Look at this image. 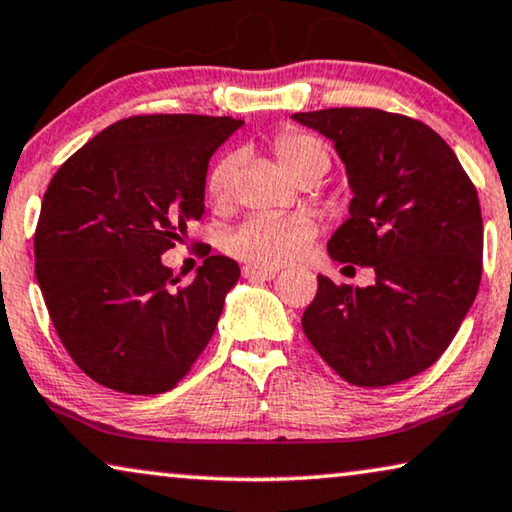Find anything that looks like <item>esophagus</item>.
<instances>
[{
  "label": "esophagus",
  "instance_id": "34e87169",
  "mask_svg": "<svg viewBox=\"0 0 512 512\" xmlns=\"http://www.w3.org/2000/svg\"><path fill=\"white\" fill-rule=\"evenodd\" d=\"M243 273H246V278H255V280H271V278H276L278 269H266V266L248 264L246 269H243Z\"/></svg>",
  "mask_w": 512,
  "mask_h": 512
}]
</instances>
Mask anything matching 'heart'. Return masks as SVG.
<instances>
[{"label":"heart","instance_id":"1","mask_svg":"<svg viewBox=\"0 0 512 512\" xmlns=\"http://www.w3.org/2000/svg\"><path fill=\"white\" fill-rule=\"evenodd\" d=\"M271 153L280 169L297 183L315 176L320 178L329 167L325 141L306 132L278 134L271 141ZM239 164L241 157L229 153L213 167L208 176V194L215 204H227L232 199ZM308 241H311V225L306 220L290 218V215H253L232 234L229 248L241 259L273 269L299 257Z\"/></svg>","mask_w":512,"mask_h":512}]
</instances>
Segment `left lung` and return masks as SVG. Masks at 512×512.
<instances>
[{
    "label": "left lung",
    "mask_w": 512,
    "mask_h": 512,
    "mask_svg": "<svg viewBox=\"0 0 512 512\" xmlns=\"http://www.w3.org/2000/svg\"><path fill=\"white\" fill-rule=\"evenodd\" d=\"M292 120L334 143L352 192L331 234L336 262L371 266L369 287L318 276L301 327L343 380L385 387L443 355L482 273L478 192L434 129L378 109H325Z\"/></svg>",
    "instance_id": "8db88e82"
}]
</instances>
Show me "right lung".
Here are the masks:
<instances>
[{
    "label": "right lung",
    "instance_id": "1",
    "mask_svg": "<svg viewBox=\"0 0 512 512\" xmlns=\"http://www.w3.org/2000/svg\"><path fill=\"white\" fill-rule=\"evenodd\" d=\"M241 125L134 115L85 143L50 181L34 271L57 336L95 383L167 392L211 341L239 264L211 255L178 285L162 255L201 220L208 160Z\"/></svg>",
    "mask_w": 512,
    "mask_h": 512
}]
</instances>
